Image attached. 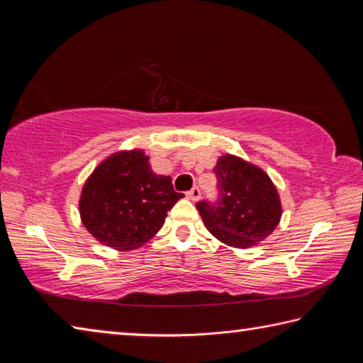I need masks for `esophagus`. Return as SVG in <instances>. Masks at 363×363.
Masks as SVG:
<instances>
[{"label":"esophagus","mask_w":363,"mask_h":363,"mask_svg":"<svg viewBox=\"0 0 363 363\" xmlns=\"http://www.w3.org/2000/svg\"><path fill=\"white\" fill-rule=\"evenodd\" d=\"M200 195H201V194H200V189L195 186V187H192V189H190L189 192H187V199L192 200V201H196V200L200 199Z\"/></svg>","instance_id":"34e87169"}]
</instances>
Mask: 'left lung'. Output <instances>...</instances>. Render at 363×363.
Segmentation results:
<instances>
[{
	"instance_id": "obj_1",
	"label": "left lung",
	"mask_w": 363,
	"mask_h": 363,
	"mask_svg": "<svg viewBox=\"0 0 363 363\" xmlns=\"http://www.w3.org/2000/svg\"><path fill=\"white\" fill-rule=\"evenodd\" d=\"M213 171L218 179V199L196 203L206 229L235 248L255 247L267 238L281 218L279 192L270 177L233 155L220 157Z\"/></svg>"
}]
</instances>
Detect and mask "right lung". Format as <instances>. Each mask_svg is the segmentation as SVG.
Here are the masks:
<instances>
[{
	"instance_id": "right-lung-1",
	"label": "right lung",
	"mask_w": 363,
	"mask_h": 363,
	"mask_svg": "<svg viewBox=\"0 0 363 363\" xmlns=\"http://www.w3.org/2000/svg\"><path fill=\"white\" fill-rule=\"evenodd\" d=\"M182 196L169 176L153 173L143 150L118 152L86 181L79 214L102 245L126 251L149 242Z\"/></svg>"
}]
</instances>
